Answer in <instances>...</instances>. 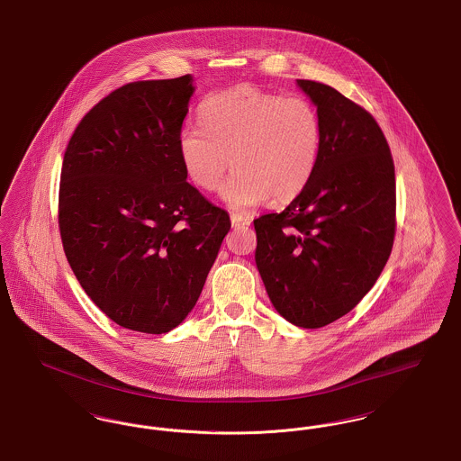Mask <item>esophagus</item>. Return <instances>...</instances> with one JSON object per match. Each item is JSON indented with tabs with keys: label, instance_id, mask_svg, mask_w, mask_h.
<instances>
[{
	"label": "esophagus",
	"instance_id": "34e87169",
	"mask_svg": "<svg viewBox=\"0 0 461 461\" xmlns=\"http://www.w3.org/2000/svg\"><path fill=\"white\" fill-rule=\"evenodd\" d=\"M252 218L249 214H239V212H233L231 214V224L235 228H241V226H249Z\"/></svg>",
	"mask_w": 461,
	"mask_h": 461
}]
</instances>
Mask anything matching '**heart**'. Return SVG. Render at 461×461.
<instances>
[{"label":"heart","instance_id":"heart-1","mask_svg":"<svg viewBox=\"0 0 461 461\" xmlns=\"http://www.w3.org/2000/svg\"><path fill=\"white\" fill-rule=\"evenodd\" d=\"M200 119L177 136L183 169L200 190L214 192L230 164L221 195L235 209L294 200L311 181L321 122L306 98L237 86L205 98Z\"/></svg>","mask_w":461,"mask_h":461}]
</instances>
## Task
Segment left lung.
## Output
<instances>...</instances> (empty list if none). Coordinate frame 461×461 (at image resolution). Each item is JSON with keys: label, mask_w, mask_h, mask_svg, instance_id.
<instances>
[{"label": "left lung", "mask_w": 461, "mask_h": 461, "mask_svg": "<svg viewBox=\"0 0 461 461\" xmlns=\"http://www.w3.org/2000/svg\"><path fill=\"white\" fill-rule=\"evenodd\" d=\"M297 85L318 107L320 157L284 212L254 221L256 264L285 320L321 329L359 304L393 252L394 160L368 110L323 83Z\"/></svg>", "instance_id": "left-lung-1"}]
</instances>
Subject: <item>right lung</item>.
<instances>
[{"instance_id":"obj_1","label":"right lung","mask_w":461,"mask_h":461,"mask_svg":"<svg viewBox=\"0 0 461 461\" xmlns=\"http://www.w3.org/2000/svg\"><path fill=\"white\" fill-rule=\"evenodd\" d=\"M192 76L113 89L67 145L59 228L67 261L112 321L176 329L194 309L231 228L186 181L177 136Z\"/></svg>"}]
</instances>
